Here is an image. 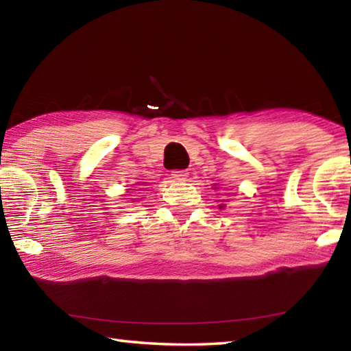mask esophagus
<instances>
[{
  "label": "esophagus",
  "instance_id": "1",
  "mask_svg": "<svg viewBox=\"0 0 351 351\" xmlns=\"http://www.w3.org/2000/svg\"><path fill=\"white\" fill-rule=\"evenodd\" d=\"M171 178H173L175 181H187L189 171H186V170H175V171H171Z\"/></svg>",
  "mask_w": 351,
  "mask_h": 351
}]
</instances>
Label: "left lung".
I'll use <instances>...</instances> for the list:
<instances>
[{"instance_id": "left-lung-1", "label": "left lung", "mask_w": 351, "mask_h": 351, "mask_svg": "<svg viewBox=\"0 0 351 351\" xmlns=\"http://www.w3.org/2000/svg\"><path fill=\"white\" fill-rule=\"evenodd\" d=\"M223 207H224V204H219V209H223Z\"/></svg>"}]
</instances>
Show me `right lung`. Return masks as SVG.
Segmentation results:
<instances>
[{"instance_id":"obj_1","label":"right lung","mask_w":351,"mask_h":351,"mask_svg":"<svg viewBox=\"0 0 351 351\" xmlns=\"http://www.w3.org/2000/svg\"><path fill=\"white\" fill-rule=\"evenodd\" d=\"M133 199H134V201H136V198H133Z\"/></svg>"}]
</instances>
